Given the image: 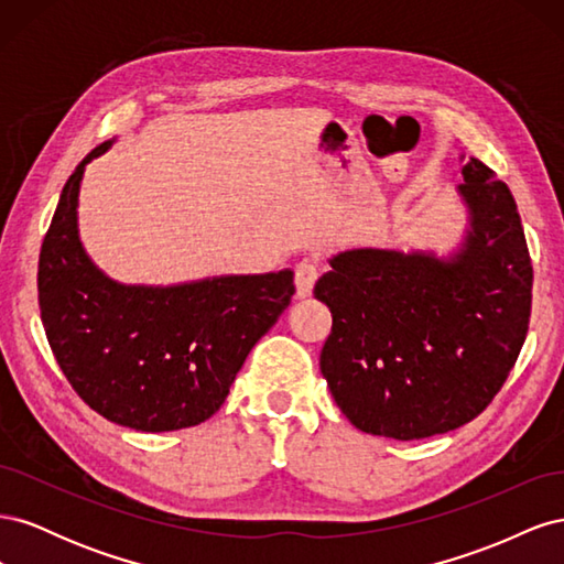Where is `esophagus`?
I'll list each match as a JSON object with an SVG mask.
<instances>
[{
  "mask_svg": "<svg viewBox=\"0 0 564 564\" xmlns=\"http://www.w3.org/2000/svg\"><path fill=\"white\" fill-rule=\"evenodd\" d=\"M319 278V263L315 259H303L294 268V282H296V296L305 299L313 294V286Z\"/></svg>",
  "mask_w": 564,
  "mask_h": 564,
  "instance_id": "esophagus-1",
  "label": "esophagus"
}]
</instances>
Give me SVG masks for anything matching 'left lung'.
Here are the masks:
<instances>
[{
	"label": "left lung",
	"mask_w": 564,
	"mask_h": 564,
	"mask_svg": "<svg viewBox=\"0 0 564 564\" xmlns=\"http://www.w3.org/2000/svg\"><path fill=\"white\" fill-rule=\"evenodd\" d=\"M464 249H352L315 284L332 311L319 369L340 412L369 435L421 440L482 414L522 350L534 270L518 204L487 164L460 169Z\"/></svg>",
	"instance_id": "obj_1"
}]
</instances>
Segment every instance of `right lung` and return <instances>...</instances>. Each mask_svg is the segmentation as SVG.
<instances>
[{"label":"right lung","mask_w":564,"mask_h":564,"mask_svg":"<svg viewBox=\"0 0 564 564\" xmlns=\"http://www.w3.org/2000/svg\"><path fill=\"white\" fill-rule=\"evenodd\" d=\"M67 178L40 251L37 292L51 352L94 412L143 433L191 429L226 402L256 346L292 301L294 272L178 286L108 280L77 235L84 164Z\"/></svg>","instance_id":"1"}]
</instances>
